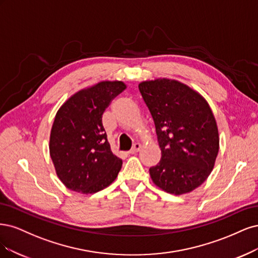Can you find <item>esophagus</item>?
Instances as JSON below:
<instances>
[{"label": "esophagus", "mask_w": 258, "mask_h": 258, "mask_svg": "<svg viewBox=\"0 0 258 258\" xmlns=\"http://www.w3.org/2000/svg\"><path fill=\"white\" fill-rule=\"evenodd\" d=\"M140 148H141L140 144H134V146H133V148L131 149L130 153H131V154H135V153H137V152L140 150Z\"/></svg>", "instance_id": "obj_1"}]
</instances>
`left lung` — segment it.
Returning a JSON list of instances; mask_svg holds the SVG:
<instances>
[{"label":"left lung","mask_w":258,"mask_h":258,"mask_svg":"<svg viewBox=\"0 0 258 258\" xmlns=\"http://www.w3.org/2000/svg\"><path fill=\"white\" fill-rule=\"evenodd\" d=\"M161 148L160 163L149 171L165 192L182 195L202 185L219 153L217 121L204 96L182 82L159 78L140 82Z\"/></svg>","instance_id":"8db88e82"}]
</instances>
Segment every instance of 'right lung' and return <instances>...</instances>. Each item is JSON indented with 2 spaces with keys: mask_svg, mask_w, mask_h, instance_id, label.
Instances as JSON below:
<instances>
[{
  "mask_svg": "<svg viewBox=\"0 0 258 258\" xmlns=\"http://www.w3.org/2000/svg\"><path fill=\"white\" fill-rule=\"evenodd\" d=\"M126 89L123 81H101L73 94L57 110L49 152L57 177L74 192L93 194L118 177L115 156L102 123L106 108Z\"/></svg>",
  "mask_w": 258,
  "mask_h": 258,
  "instance_id": "add662e5",
  "label": "right lung"
}]
</instances>
